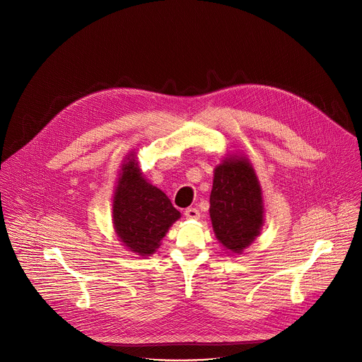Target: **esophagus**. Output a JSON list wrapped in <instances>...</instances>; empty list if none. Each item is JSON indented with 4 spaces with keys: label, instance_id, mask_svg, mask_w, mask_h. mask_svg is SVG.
Returning a JSON list of instances; mask_svg holds the SVG:
<instances>
[{
    "label": "esophagus",
    "instance_id": "1",
    "mask_svg": "<svg viewBox=\"0 0 362 362\" xmlns=\"http://www.w3.org/2000/svg\"><path fill=\"white\" fill-rule=\"evenodd\" d=\"M185 216L186 219H199L200 218V212L194 208H189L185 211Z\"/></svg>",
    "mask_w": 362,
    "mask_h": 362
}]
</instances>
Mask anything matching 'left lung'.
Returning a JSON list of instances; mask_svg holds the SVG:
<instances>
[{
  "label": "left lung",
  "mask_w": 362,
  "mask_h": 362,
  "mask_svg": "<svg viewBox=\"0 0 362 362\" xmlns=\"http://www.w3.org/2000/svg\"><path fill=\"white\" fill-rule=\"evenodd\" d=\"M209 202L216 239L228 253L240 255L265 223L262 187L245 154H228L215 168Z\"/></svg>",
  "instance_id": "8db88e82"
}]
</instances>
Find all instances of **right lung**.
Masks as SVG:
<instances>
[{"mask_svg":"<svg viewBox=\"0 0 362 362\" xmlns=\"http://www.w3.org/2000/svg\"><path fill=\"white\" fill-rule=\"evenodd\" d=\"M136 159L137 154L132 150L122 162L113 192L112 221L122 245L144 257L159 249L162 239L182 215L166 193L143 176Z\"/></svg>","mask_w":362,"mask_h":362,"instance_id":"1","label":"right lung"}]
</instances>
